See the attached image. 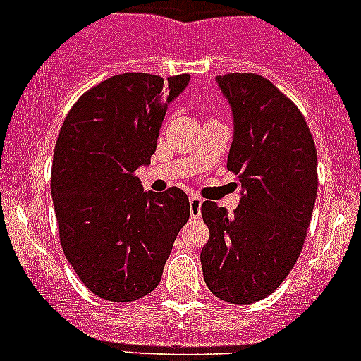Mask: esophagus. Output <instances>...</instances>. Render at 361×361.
Segmentation results:
<instances>
[{"mask_svg":"<svg viewBox=\"0 0 361 361\" xmlns=\"http://www.w3.org/2000/svg\"><path fill=\"white\" fill-rule=\"evenodd\" d=\"M190 214L192 218H199L201 216V206H202V199L199 195H190Z\"/></svg>","mask_w":361,"mask_h":361,"instance_id":"obj_1","label":"esophagus"}]
</instances>
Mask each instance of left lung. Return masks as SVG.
<instances>
[{
  "label": "left lung",
  "instance_id": "8db88e82",
  "mask_svg": "<svg viewBox=\"0 0 361 361\" xmlns=\"http://www.w3.org/2000/svg\"><path fill=\"white\" fill-rule=\"evenodd\" d=\"M234 115L227 169L243 194L234 214L201 206L209 241L201 251L204 281L218 298L251 304L271 295L293 269L318 194V157L300 110L255 73L216 76Z\"/></svg>",
  "mask_w": 361,
  "mask_h": 361
}]
</instances>
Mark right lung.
Listing matches in <instances>:
<instances>
[{
  "mask_svg": "<svg viewBox=\"0 0 361 361\" xmlns=\"http://www.w3.org/2000/svg\"><path fill=\"white\" fill-rule=\"evenodd\" d=\"M190 75L123 73L87 90L69 110L54 150L59 241L83 285L111 302L154 292L174 239L190 216L178 187L143 192L167 106Z\"/></svg>",
  "mask_w": 361,
  "mask_h": 361,
  "instance_id": "right-lung-1",
  "label": "right lung"
}]
</instances>
